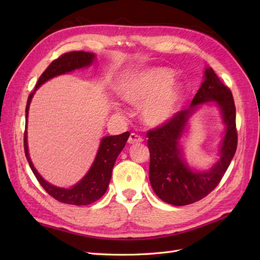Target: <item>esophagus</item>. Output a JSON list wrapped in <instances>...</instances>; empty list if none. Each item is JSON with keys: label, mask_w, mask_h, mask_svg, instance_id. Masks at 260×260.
I'll return each mask as SVG.
<instances>
[{"label": "esophagus", "mask_w": 260, "mask_h": 260, "mask_svg": "<svg viewBox=\"0 0 260 260\" xmlns=\"http://www.w3.org/2000/svg\"><path fill=\"white\" fill-rule=\"evenodd\" d=\"M143 139L141 136H139L135 133H131L129 137H128V143L129 144H139V143H142Z\"/></svg>", "instance_id": "34e87169"}]
</instances>
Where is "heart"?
<instances>
[{"label": "heart", "mask_w": 260, "mask_h": 260, "mask_svg": "<svg viewBox=\"0 0 260 260\" xmlns=\"http://www.w3.org/2000/svg\"><path fill=\"white\" fill-rule=\"evenodd\" d=\"M174 75L165 68H151L132 76L120 88L124 101L144 105L143 118L148 125H161L173 115L180 97V88L172 86Z\"/></svg>", "instance_id": "heart-1"}]
</instances>
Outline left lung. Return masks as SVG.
Segmentation results:
<instances>
[{"label":"left lung","instance_id":"left-lung-1","mask_svg":"<svg viewBox=\"0 0 260 260\" xmlns=\"http://www.w3.org/2000/svg\"><path fill=\"white\" fill-rule=\"evenodd\" d=\"M215 101L228 126L220 159L207 173L192 171L181 157L178 141L191 113L198 104ZM150 181L154 192L164 202L187 206L207 197L221 181L230 165L238 143L236 128V107L233 92L222 84L212 68H206L204 81L192 99L190 107L175 113L161 126L148 131Z\"/></svg>","mask_w":260,"mask_h":260}]
</instances>
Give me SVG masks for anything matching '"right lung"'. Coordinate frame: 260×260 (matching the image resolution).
Returning <instances> with one entry per match:
<instances>
[{
  "instance_id": "obj_1",
  "label": "right lung",
  "mask_w": 260,
  "mask_h": 260,
  "mask_svg": "<svg viewBox=\"0 0 260 260\" xmlns=\"http://www.w3.org/2000/svg\"><path fill=\"white\" fill-rule=\"evenodd\" d=\"M93 59H95V54L85 51H71L61 54L59 58L53 60L48 66V68L43 71V74L40 76V78H39L37 82L35 91L43 82L53 78V77L70 73V71H74L76 69L87 67V66L92 63ZM35 91H32L29 95V98H27L25 107L26 118L27 113H29L31 98ZM128 137V132H125V133L120 135L104 137L101 142V146H99L96 158L93 161L90 170L84 176V179L78 182L76 185H74L71 189H63V187H57L51 185L47 181L43 180L42 176L37 172V170L31 162L29 151H27L26 129L24 131L23 140L24 153L33 174L36 175L39 183L41 184V186L46 190L48 194H50L59 202L74 204V206H87V204L97 201L98 199H101L105 194V192H106L108 187L110 178H112V172L116 158H117L118 154L124 148Z\"/></svg>"
}]
</instances>
